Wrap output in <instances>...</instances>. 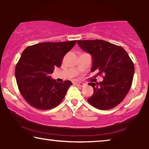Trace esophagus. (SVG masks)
<instances>
[{"instance_id": "34e87169", "label": "esophagus", "mask_w": 149, "mask_h": 149, "mask_svg": "<svg viewBox=\"0 0 149 149\" xmlns=\"http://www.w3.org/2000/svg\"><path fill=\"white\" fill-rule=\"evenodd\" d=\"M74 85H77V86H79V87H83L85 85L84 83H81V82H74Z\"/></svg>"}]
</instances>
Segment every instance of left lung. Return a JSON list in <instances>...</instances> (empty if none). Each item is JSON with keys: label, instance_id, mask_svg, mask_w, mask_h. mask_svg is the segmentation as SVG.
Here are the masks:
<instances>
[{"label": "left lung", "instance_id": "left-lung-1", "mask_svg": "<svg viewBox=\"0 0 149 149\" xmlns=\"http://www.w3.org/2000/svg\"><path fill=\"white\" fill-rule=\"evenodd\" d=\"M77 44L91 56V72L104 74L102 82L88 83L93 88L88 102L100 110L115 107L125 98L133 81L134 66L127 53L121 47L103 40H77Z\"/></svg>", "mask_w": 149, "mask_h": 149}]
</instances>
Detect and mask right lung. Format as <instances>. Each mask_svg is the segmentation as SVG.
<instances>
[{
    "mask_svg": "<svg viewBox=\"0 0 149 149\" xmlns=\"http://www.w3.org/2000/svg\"><path fill=\"white\" fill-rule=\"evenodd\" d=\"M77 40L41 42L26 47L15 66L18 88L25 100L36 109L49 110L60 104L70 85V81L58 83L50 74L60 68L65 55Z\"/></svg>",
    "mask_w": 149,
    "mask_h": 149,
    "instance_id": "obj_1",
    "label": "right lung"
}]
</instances>
